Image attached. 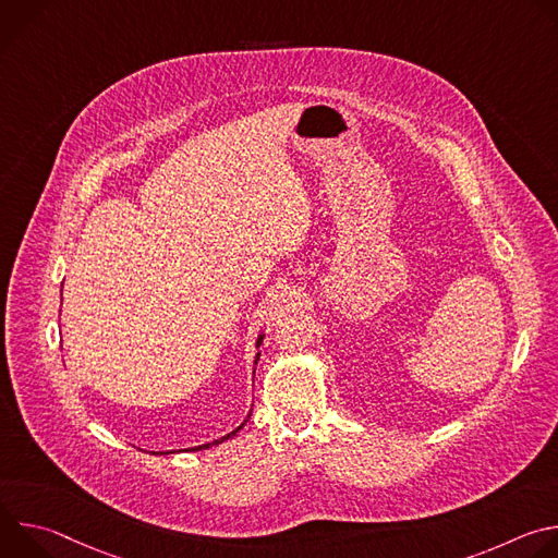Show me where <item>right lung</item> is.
<instances>
[{
  "label": "right lung",
  "instance_id": "right-lung-1",
  "mask_svg": "<svg viewBox=\"0 0 558 558\" xmlns=\"http://www.w3.org/2000/svg\"><path fill=\"white\" fill-rule=\"evenodd\" d=\"M263 338H265V336H263V333H260V336H258V340H256V347H260V342H263ZM258 357H260V353H258V355H256V362H258ZM256 362H254V364H256ZM254 373H256V368H254ZM250 417H252V413H250V415H247V420H250ZM247 420H245V422H243V424H241V426H238V428H233V430H231V433H227V435H225V437H220V439H214V441H209V444H203V446H194V448H187V450H207V448H211V446H218V444H222V441H227V439H231V437H233V435H235V433H238V430H241V428H243V426H245V424H247ZM170 452H172V450H170ZM170 452H161V454H170ZM151 454H158V452H151Z\"/></svg>",
  "mask_w": 558,
  "mask_h": 558
}]
</instances>
